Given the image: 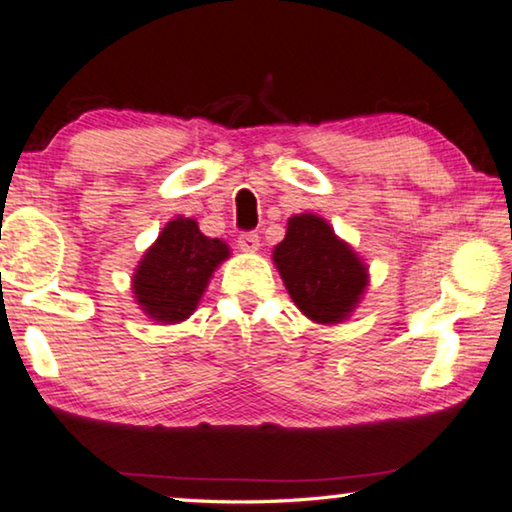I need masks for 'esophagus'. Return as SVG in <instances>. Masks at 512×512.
I'll list each match as a JSON object with an SVG mask.
<instances>
[{"label":"esophagus","instance_id":"esophagus-1","mask_svg":"<svg viewBox=\"0 0 512 512\" xmlns=\"http://www.w3.org/2000/svg\"><path fill=\"white\" fill-rule=\"evenodd\" d=\"M239 248L243 253H257L259 250V234L257 232H243L239 234Z\"/></svg>","mask_w":512,"mask_h":512}]
</instances>
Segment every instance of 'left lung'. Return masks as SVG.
Masks as SVG:
<instances>
[{"label":"left lung","instance_id":"left-lung-1","mask_svg":"<svg viewBox=\"0 0 512 512\" xmlns=\"http://www.w3.org/2000/svg\"><path fill=\"white\" fill-rule=\"evenodd\" d=\"M273 262L296 308L317 324L347 319L368 287L363 259L315 213L287 220V234L273 248Z\"/></svg>","mask_w":512,"mask_h":512}]
</instances>
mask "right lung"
<instances>
[{
	"instance_id": "right-lung-1",
	"label": "right lung",
	"mask_w": 512,
	"mask_h": 512,
	"mask_svg": "<svg viewBox=\"0 0 512 512\" xmlns=\"http://www.w3.org/2000/svg\"><path fill=\"white\" fill-rule=\"evenodd\" d=\"M230 246L209 239L193 218H174L144 253L133 276L135 301L154 322L179 324L193 315Z\"/></svg>"
}]
</instances>
